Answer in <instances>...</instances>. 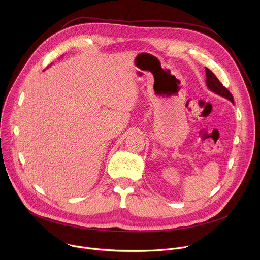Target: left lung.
<instances>
[{
  "label": "left lung",
  "instance_id": "obj_1",
  "mask_svg": "<svg viewBox=\"0 0 260 260\" xmlns=\"http://www.w3.org/2000/svg\"><path fill=\"white\" fill-rule=\"evenodd\" d=\"M206 76H207L206 83H207V86L209 87V89L218 93L221 96H224V98L229 99L230 101L234 102V96L231 93V91L219 81V79L216 77L215 74L208 68H206Z\"/></svg>",
  "mask_w": 260,
  "mask_h": 260
}]
</instances>
